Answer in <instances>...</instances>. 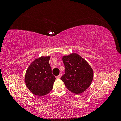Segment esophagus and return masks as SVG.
Wrapping results in <instances>:
<instances>
[{
  "label": "esophagus",
  "instance_id": "34e87169",
  "mask_svg": "<svg viewBox=\"0 0 121 121\" xmlns=\"http://www.w3.org/2000/svg\"><path fill=\"white\" fill-rule=\"evenodd\" d=\"M61 76H62V74H60L59 75L57 76L56 77V78H57V79H60V78H61Z\"/></svg>",
  "mask_w": 121,
  "mask_h": 121
}]
</instances>
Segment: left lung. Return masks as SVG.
<instances>
[{"label": "left lung", "instance_id": "8db88e82", "mask_svg": "<svg viewBox=\"0 0 121 121\" xmlns=\"http://www.w3.org/2000/svg\"><path fill=\"white\" fill-rule=\"evenodd\" d=\"M65 74L61 80L67 88L76 94H80L88 88L93 78V71L87 61L77 53L63 56Z\"/></svg>", "mask_w": 121, "mask_h": 121}]
</instances>
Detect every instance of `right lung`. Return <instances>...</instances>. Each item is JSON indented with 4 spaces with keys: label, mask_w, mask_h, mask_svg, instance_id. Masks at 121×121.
<instances>
[{
    "label": "right lung",
    "mask_w": 121,
    "mask_h": 121,
    "mask_svg": "<svg viewBox=\"0 0 121 121\" xmlns=\"http://www.w3.org/2000/svg\"><path fill=\"white\" fill-rule=\"evenodd\" d=\"M50 56L36 58L29 65L25 76L27 87L35 95L43 96L53 88L56 80L49 64Z\"/></svg>",
    "instance_id": "1"
}]
</instances>
